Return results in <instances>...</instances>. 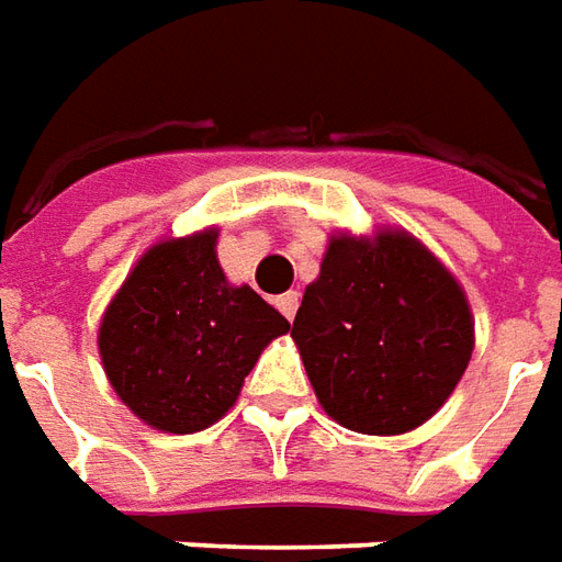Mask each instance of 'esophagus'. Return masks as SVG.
I'll return each mask as SVG.
<instances>
[{
    "label": "esophagus",
    "instance_id": "esophagus-1",
    "mask_svg": "<svg viewBox=\"0 0 562 562\" xmlns=\"http://www.w3.org/2000/svg\"><path fill=\"white\" fill-rule=\"evenodd\" d=\"M273 304H277V311H280L285 319H292L297 311V292H282V295H277Z\"/></svg>",
    "mask_w": 562,
    "mask_h": 562
}]
</instances>
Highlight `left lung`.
I'll use <instances>...</instances> for the list:
<instances>
[{"label": "left lung", "mask_w": 562, "mask_h": 562, "mask_svg": "<svg viewBox=\"0 0 562 562\" xmlns=\"http://www.w3.org/2000/svg\"><path fill=\"white\" fill-rule=\"evenodd\" d=\"M316 400L338 425L393 437L425 425L473 350L461 285L409 233L335 236L292 323Z\"/></svg>", "instance_id": "1"}]
</instances>
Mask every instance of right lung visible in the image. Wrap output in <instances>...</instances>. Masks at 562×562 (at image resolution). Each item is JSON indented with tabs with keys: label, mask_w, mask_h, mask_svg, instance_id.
Here are the masks:
<instances>
[{
	"label": "right lung",
	"mask_w": 562,
	"mask_h": 562,
	"mask_svg": "<svg viewBox=\"0 0 562 562\" xmlns=\"http://www.w3.org/2000/svg\"><path fill=\"white\" fill-rule=\"evenodd\" d=\"M215 231L153 246L110 301L98 335L104 372L140 422L166 434L215 425L289 319L231 285Z\"/></svg>",
	"instance_id": "add662e5"
}]
</instances>
